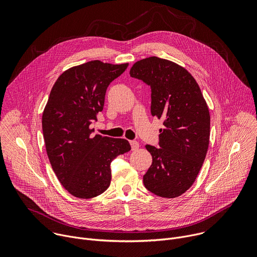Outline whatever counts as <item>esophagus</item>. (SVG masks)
Returning <instances> with one entry per match:
<instances>
[{
  "mask_svg": "<svg viewBox=\"0 0 257 257\" xmlns=\"http://www.w3.org/2000/svg\"><path fill=\"white\" fill-rule=\"evenodd\" d=\"M130 144H131V148H132L133 151H135V150H137L139 148V143L137 141H135V140L130 141Z\"/></svg>",
  "mask_w": 257,
  "mask_h": 257,
  "instance_id": "1",
  "label": "esophagus"
}]
</instances>
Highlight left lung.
Returning <instances> with one entry per match:
<instances>
[{"label": "left lung", "mask_w": 257, "mask_h": 257, "mask_svg": "<svg viewBox=\"0 0 257 257\" xmlns=\"http://www.w3.org/2000/svg\"><path fill=\"white\" fill-rule=\"evenodd\" d=\"M130 76L152 88V115L164 120L160 149L146 145L153 164L143 176L152 193L175 198L194 183L204 162L210 134L206 101L194 77L172 61L150 57L137 61Z\"/></svg>", "instance_id": "8db88e82"}]
</instances>
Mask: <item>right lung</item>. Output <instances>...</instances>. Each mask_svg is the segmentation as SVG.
I'll return each mask as SVG.
<instances>
[{
	"label": "right lung",
	"instance_id": "1",
	"mask_svg": "<svg viewBox=\"0 0 257 257\" xmlns=\"http://www.w3.org/2000/svg\"><path fill=\"white\" fill-rule=\"evenodd\" d=\"M98 60L74 66L59 76L43 113V133L52 168L73 196L89 199L111 184V163L131 150L126 139L92 135L108 84L127 69Z\"/></svg>",
	"mask_w": 257,
	"mask_h": 257
}]
</instances>
